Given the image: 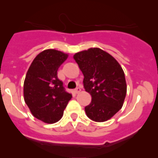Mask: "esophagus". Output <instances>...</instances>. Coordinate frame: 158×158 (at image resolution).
<instances>
[{
  "instance_id": "1",
  "label": "esophagus",
  "mask_w": 158,
  "mask_h": 158,
  "mask_svg": "<svg viewBox=\"0 0 158 158\" xmlns=\"http://www.w3.org/2000/svg\"><path fill=\"white\" fill-rule=\"evenodd\" d=\"M80 91H81V89H80L79 87H77L76 89H73V93H74V94H79Z\"/></svg>"
}]
</instances>
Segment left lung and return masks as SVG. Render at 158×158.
I'll return each instance as SVG.
<instances>
[{
  "label": "left lung",
  "instance_id": "8db88e82",
  "mask_svg": "<svg viewBox=\"0 0 158 158\" xmlns=\"http://www.w3.org/2000/svg\"><path fill=\"white\" fill-rule=\"evenodd\" d=\"M73 58L84 74V87L91 102L86 115L96 122L112 118L122 108L127 92L125 76L118 61L102 49L94 47L75 53Z\"/></svg>",
  "mask_w": 158,
  "mask_h": 158
}]
</instances>
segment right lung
<instances>
[{
    "label": "right lung",
    "instance_id": "add662e5",
    "mask_svg": "<svg viewBox=\"0 0 158 158\" xmlns=\"http://www.w3.org/2000/svg\"><path fill=\"white\" fill-rule=\"evenodd\" d=\"M69 54L47 49L31 63L23 83L24 102L33 116L45 123H54L62 118L63 111L72 98L57 78L59 67Z\"/></svg>",
    "mask_w": 158,
    "mask_h": 158
}]
</instances>
